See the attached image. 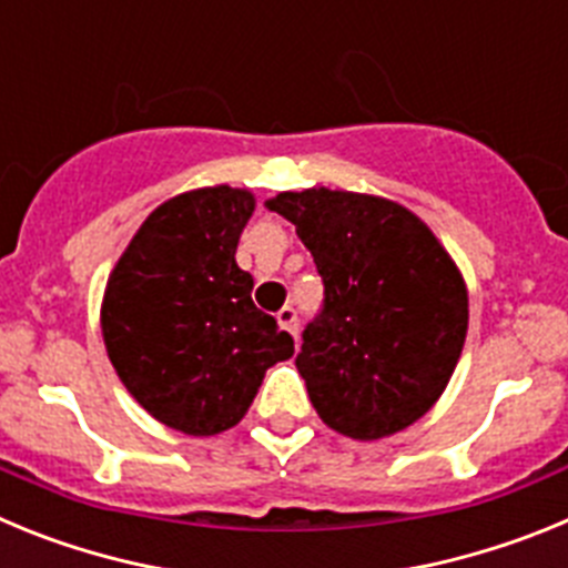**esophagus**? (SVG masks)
Wrapping results in <instances>:
<instances>
[{"instance_id": "esophagus-1", "label": "esophagus", "mask_w": 568, "mask_h": 568, "mask_svg": "<svg viewBox=\"0 0 568 568\" xmlns=\"http://www.w3.org/2000/svg\"><path fill=\"white\" fill-rule=\"evenodd\" d=\"M275 318H278L281 329H287L290 335H298V313H295V307H284Z\"/></svg>"}]
</instances>
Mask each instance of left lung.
Here are the masks:
<instances>
[{
    "instance_id": "obj_1",
    "label": "left lung",
    "mask_w": 568,
    "mask_h": 568,
    "mask_svg": "<svg viewBox=\"0 0 568 568\" xmlns=\"http://www.w3.org/2000/svg\"><path fill=\"white\" fill-rule=\"evenodd\" d=\"M270 210L295 224L324 281V304L295 358L315 413L358 440L429 413L460 358L469 298L433 230L378 195L313 187Z\"/></svg>"
}]
</instances>
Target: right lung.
Wrapping results in <instances>:
<instances>
[{"instance_id":"right-lung-1","label":"right lung","mask_w":568,"mask_h":568,"mask_svg":"<svg viewBox=\"0 0 568 568\" xmlns=\"http://www.w3.org/2000/svg\"><path fill=\"white\" fill-rule=\"evenodd\" d=\"M253 210V193L227 184L175 195L148 215L104 290L110 364L155 420L184 435L239 424L264 373L295 353L235 264Z\"/></svg>"}]
</instances>
